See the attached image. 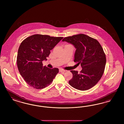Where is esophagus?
Returning <instances> with one entry per match:
<instances>
[{
  "mask_svg": "<svg viewBox=\"0 0 124 124\" xmlns=\"http://www.w3.org/2000/svg\"><path fill=\"white\" fill-rule=\"evenodd\" d=\"M65 71H66L65 70H64V69H59V71H60V72H65Z\"/></svg>",
  "mask_w": 124,
  "mask_h": 124,
  "instance_id": "obj_1",
  "label": "esophagus"
}]
</instances>
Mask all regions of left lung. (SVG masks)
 I'll list each match as a JSON object with an SVG mask.
<instances>
[{
	"instance_id": "left-lung-1",
	"label": "left lung",
	"mask_w": 124,
	"mask_h": 124,
	"mask_svg": "<svg viewBox=\"0 0 124 124\" xmlns=\"http://www.w3.org/2000/svg\"><path fill=\"white\" fill-rule=\"evenodd\" d=\"M62 41L74 46L76 50L74 61L80 64L82 68L80 73L71 71L73 77L69 80V84L81 91L91 88L101 78L106 64V55L100 43L84 34L65 37Z\"/></svg>"
}]
</instances>
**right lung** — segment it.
Here are the masks:
<instances>
[{
    "mask_svg": "<svg viewBox=\"0 0 124 124\" xmlns=\"http://www.w3.org/2000/svg\"><path fill=\"white\" fill-rule=\"evenodd\" d=\"M63 38L35 34L22 42L18 50L17 63L20 74L30 86L40 89L53 81L59 69L43 66L42 61L47 60L50 51Z\"/></svg>",
    "mask_w": 124,
    "mask_h": 124,
    "instance_id": "right-lung-1",
    "label": "right lung"
}]
</instances>
